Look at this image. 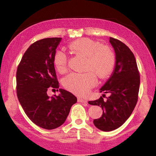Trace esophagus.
<instances>
[{"mask_svg":"<svg viewBox=\"0 0 156 156\" xmlns=\"http://www.w3.org/2000/svg\"><path fill=\"white\" fill-rule=\"evenodd\" d=\"M78 102H82V103H87V100L85 99H83V98H78Z\"/></svg>","mask_w":156,"mask_h":156,"instance_id":"1","label":"esophagus"}]
</instances>
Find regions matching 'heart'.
I'll use <instances>...</instances> for the list:
<instances>
[{
    "mask_svg": "<svg viewBox=\"0 0 156 156\" xmlns=\"http://www.w3.org/2000/svg\"><path fill=\"white\" fill-rule=\"evenodd\" d=\"M69 48L86 58L85 69L93 71L100 78L107 77L114 68L115 58L113 52L108 47H102L98 42L89 38H81L71 43ZM54 64L59 72L64 73L67 71V56L62 50L58 49L55 52ZM93 73L73 72L65 78L63 84L68 90L78 96H84L97 83L96 76Z\"/></svg>",
    "mask_w": 156,
    "mask_h": 156,
    "instance_id": "obj_1",
    "label": "heart"
}]
</instances>
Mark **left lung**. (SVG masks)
Returning a JSON list of instances; mask_svg holds the SVG:
<instances>
[{
  "label": "left lung",
  "mask_w": 156,
  "mask_h": 156,
  "mask_svg": "<svg viewBox=\"0 0 156 156\" xmlns=\"http://www.w3.org/2000/svg\"><path fill=\"white\" fill-rule=\"evenodd\" d=\"M115 54V65L110 78L100 89L105 94L89 104L101 107L103 113L94 125L100 130L111 131L120 127L133 112L140 88V76L135 56L130 49L117 39L109 38Z\"/></svg>",
  "instance_id": "1"
}]
</instances>
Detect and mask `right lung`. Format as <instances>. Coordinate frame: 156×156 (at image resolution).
<instances>
[{
  "label": "right lung",
  "mask_w": 156,
  "mask_h": 156,
  "mask_svg": "<svg viewBox=\"0 0 156 156\" xmlns=\"http://www.w3.org/2000/svg\"><path fill=\"white\" fill-rule=\"evenodd\" d=\"M61 40L47 38L31 44L16 72L17 96L25 113L34 124L49 130L61 126L77 102L74 95L62 89L58 96L47 95L49 89L59 88L54 56Z\"/></svg>",
  "instance_id": "add662e5"
}]
</instances>
